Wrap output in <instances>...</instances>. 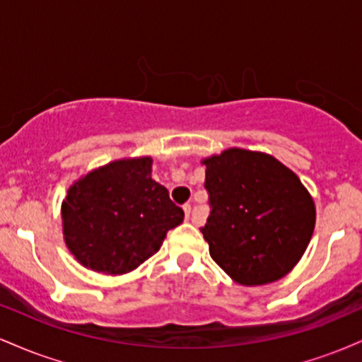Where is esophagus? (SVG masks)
<instances>
[{
  "label": "esophagus",
  "instance_id": "34e87169",
  "mask_svg": "<svg viewBox=\"0 0 362 362\" xmlns=\"http://www.w3.org/2000/svg\"><path fill=\"white\" fill-rule=\"evenodd\" d=\"M184 213H185V218L189 219L190 218V204H184Z\"/></svg>",
  "mask_w": 362,
  "mask_h": 362
}]
</instances>
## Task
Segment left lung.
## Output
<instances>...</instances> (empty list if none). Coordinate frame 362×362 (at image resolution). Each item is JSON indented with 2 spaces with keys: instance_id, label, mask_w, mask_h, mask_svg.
I'll use <instances>...</instances> for the list:
<instances>
[{
  "instance_id": "8db88e82",
  "label": "left lung",
  "mask_w": 362,
  "mask_h": 362,
  "mask_svg": "<svg viewBox=\"0 0 362 362\" xmlns=\"http://www.w3.org/2000/svg\"><path fill=\"white\" fill-rule=\"evenodd\" d=\"M204 165L211 211L201 231L213 260L243 286L281 279L313 235L308 190L265 153L231 148Z\"/></svg>"
}]
</instances>
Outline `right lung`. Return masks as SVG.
Here are the masks:
<instances>
[{
    "label": "right lung",
    "instance_id": "1",
    "mask_svg": "<svg viewBox=\"0 0 362 362\" xmlns=\"http://www.w3.org/2000/svg\"><path fill=\"white\" fill-rule=\"evenodd\" d=\"M151 158L120 160L93 170L68 190L62 231L80 264L126 274L160 250L184 211L151 178Z\"/></svg>",
    "mask_w": 362,
    "mask_h": 362
}]
</instances>
